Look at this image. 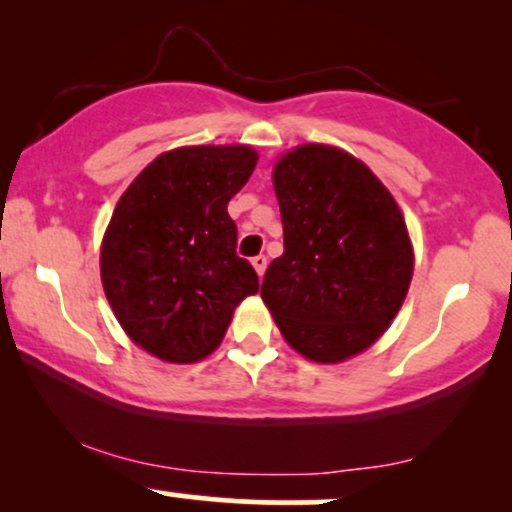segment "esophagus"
<instances>
[{
    "label": "esophagus",
    "instance_id": "34e87169",
    "mask_svg": "<svg viewBox=\"0 0 512 512\" xmlns=\"http://www.w3.org/2000/svg\"><path fill=\"white\" fill-rule=\"evenodd\" d=\"M252 267H255V271H257V276H264V271H267V257L264 255H255L252 257Z\"/></svg>",
    "mask_w": 512,
    "mask_h": 512
}]
</instances>
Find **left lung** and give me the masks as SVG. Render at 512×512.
I'll return each mask as SVG.
<instances>
[{"instance_id": "obj_1", "label": "left lung", "mask_w": 512, "mask_h": 512, "mask_svg": "<svg viewBox=\"0 0 512 512\" xmlns=\"http://www.w3.org/2000/svg\"><path fill=\"white\" fill-rule=\"evenodd\" d=\"M283 255L262 299L292 349L316 363L365 351L403 306L412 243L372 170L342 149L302 145L274 168Z\"/></svg>"}]
</instances>
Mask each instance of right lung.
I'll use <instances>...</instances> for the list:
<instances>
[{"instance_id": "1", "label": "right lung", "mask_w": 512, "mask_h": 512, "mask_svg": "<svg viewBox=\"0 0 512 512\" xmlns=\"http://www.w3.org/2000/svg\"><path fill=\"white\" fill-rule=\"evenodd\" d=\"M255 163L241 145L173 149L119 199L102 241V285L128 337L156 358H206L238 302L260 290L227 213Z\"/></svg>"}]
</instances>
